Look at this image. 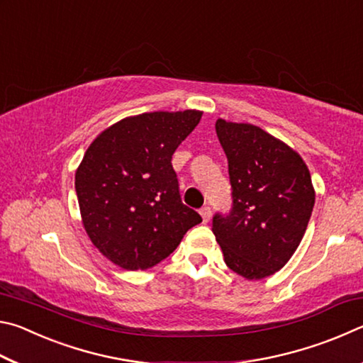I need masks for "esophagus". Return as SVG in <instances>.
Segmentation results:
<instances>
[{
  "instance_id": "34e87169",
  "label": "esophagus",
  "mask_w": 363,
  "mask_h": 363,
  "mask_svg": "<svg viewBox=\"0 0 363 363\" xmlns=\"http://www.w3.org/2000/svg\"><path fill=\"white\" fill-rule=\"evenodd\" d=\"M200 214H201V218H203V223H208V220H210V218H211V208L205 205L200 210Z\"/></svg>"
}]
</instances>
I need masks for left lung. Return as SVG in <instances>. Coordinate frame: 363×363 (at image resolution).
I'll return each mask as SVG.
<instances>
[{
    "label": "left lung",
    "instance_id": "8db88e82",
    "mask_svg": "<svg viewBox=\"0 0 363 363\" xmlns=\"http://www.w3.org/2000/svg\"><path fill=\"white\" fill-rule=\"evenodd\" d=\"M229 164L232 208L213 216L224 261L248 280L285 266L309 224L315 194L306 163L286 144L247 123L216 121Z\"/></svg>",
    "mask_w": 363,
    "mask_h": 363
}]
</instances>
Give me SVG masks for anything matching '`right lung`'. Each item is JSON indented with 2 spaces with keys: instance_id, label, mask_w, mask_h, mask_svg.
I'll return each mask as SVG.
<instances>
[{
  "instance_id": "right-lung-1",
  "label": "right lung",
  "mask_w": 363,
  "mask_h": 363,
  "mask_svg": "<svg viewBox=\"0 0 363 363\" xmlns=\"http://www.w3.org/2000/svg\"><path fill=\"white\" fill-rule=\"evenodd\" d=\"M201 112L125 118L94 139L75 176L91 242L121 269L144 270L168 257L201 216L182 203L171 158Z\"/></svg>"
}]
</instances>
